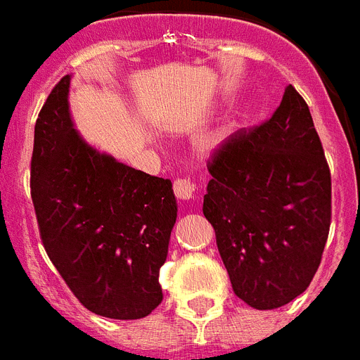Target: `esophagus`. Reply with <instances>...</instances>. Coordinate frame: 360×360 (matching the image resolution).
Masks as SVG:
<instances>
[{
    "mask_svg": "<svg viewBox=\"0 0 360 360\" xmlns=\"http://www.w3.org/2000/svg\"><path fill=\"white\" fill-rule=\"evenodd\" d=\"M174 194L181 201H192L195 195V185L190 179L179 177L174 181Z\"/></svg>",
    "mask_w": 360,
    "mask_h": 360,
    "instance_id": "esophagus-1",
    "label": "esophagus"
}]
</instances>
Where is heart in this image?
<instances>
[{"instance_id":"1","label":"heart","mask_w":360,"mask_h":360,"mask_svg":"<svg viewBox=\"0 0 360 360\" xmlns=\"http://www.w3.org/2000/svg\"><path fill=\"white\" fill-rule=\"evenodd\" d=\"M229 131H231L229 125H220V127H214L212 131H209V133H207L200 142L201 151L210 155L220 150L221 146L227 142V139H229Z\"/></svg>"}]
</instances>
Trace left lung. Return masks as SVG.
<instances>
[{"label":"left lung","instance_id":"obj_1","mask_svg":"<svg viewBox=\"0 0 360 360\" xmlns=\"http://www.w3.org/2000/svg\"><path fill=\"white\" fill-rule=\"evenodd\" d=\"M209 172L203 214L235 294L259 311L290 303L331 226V172L305 99L288 84L271 118L231 134Z\"/></svg>","mask_w":360,"mask_h":360}]
</instances>
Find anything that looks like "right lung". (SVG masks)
<instances>
[{
	"label": "right lung",
	"mask_w": 360,
	"mask_h": 360,
	"mask_svg": "<svg viewBox=\"0 0 360 360\" xmlns=\"http://www.w3.org/2000/svg\"><path fill=\"white\" fill-rule=\"evenodd\" d=\"M70 75L34 125L31 198L46 253L94 314L139 320L162 302L160 266L177 218L172 181L99 153L75 131Z\"/></svg>",
	"instance_id": "right-lung-1"
}]
</instances>
